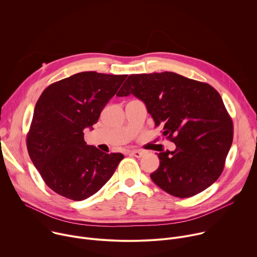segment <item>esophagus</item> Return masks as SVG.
I'll list each match as a JSON object with an SVG mask.
<instances>
[{"instance_id": "34e87169", "label": "esophagus", "mask_w": 257, "mask_h": 257, "mask_svg": "<svg viewBox=\"0 0 257 257\" xmlns=\"http://www.w3.org/2000/svg\"><path fill=\"white\" fill-rule=\"evenodd\" d=\"M130 154L137 157V158H141V157H143L145 155V152L140 151V150H133V151L130 152Z\"/></svg>"}]
</instances>
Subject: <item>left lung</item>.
Here are the masks:
<instances>
[{
    "mask_svg": "<svg viewBox=\"0 0 257 257\" xmlns=\"http://www.w3.org/2000/svg\"><path fill=\"white\" fill-rule=\"evenodd\" d=\"M133 94L176 144L158 154L152 181L166 193L188 198L211 186L222 173L233 142V121L210 84L175 72L131 74L118 97Z\"/></svg>",
    "mask_w": 257,
    "mask_h": 257,
    "instance_id": "obj_1",
    "label": "left lung"
}]
</instances>
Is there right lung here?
I'll return each mask as SVG.
<instances>
[{"instance_id": "add662e5", "label": "right lung", "mask_w": 257, "mask_h": 257, "mask_svg": "<svg viewBox=\"0 0 257 257\" xmlns=\"http://www.w3.org/2000/svg\"><path fill=\"white\" fill-rule=\"evenodd\" d=\"M127 74L85 71L50 84L38 100L26 138L28 154L46 185L81 201L97 193L123 159L87 145L83 130L100 113Z\"/></svg>"}]
</instances>
